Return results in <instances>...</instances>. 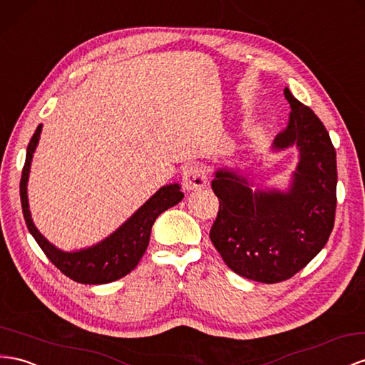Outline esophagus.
<instances>
[{"label": "esophagus", "mask_w": 365, "mask_h": 365, "mask_svg": "<svg viewBox=\"0 0 365 365\" xmlns=\"http://www.w3.org/2000/svg\"><path fill=\"white\" fill-rule=\"evenodd\" d=\"M209 184V170L204 164L192 163L182 172V185L187 190L201 189Z\"/></svg>", "instance_id": "1"}]
</instances>
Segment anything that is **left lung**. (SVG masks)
<instances>
[{
	"mask_svg": "<svg viewBox=\"0 0 365 365\" xmlns=\"http://www.w3.org/2000/svg\"><path fill=\"white\" fill-rule=\"evenodd\" d=\"M284 95L290 121L273 147H299L290 190L252 192L242 176L227 170L216 172L212 181L220 200L210 229L215 249L240 277L265 284L292 278L322 250L336 212V152L329 132L289 88Z\"/></svg>",
	"mask_w": 365,
	"mask_h": 365,
	"instance_id": "left-lung-1",
	"label": "left lung"
}]
</instances>
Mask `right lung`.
<instances>
[{"label": "right lung", "mask_w": 365, "mask_h": 365, "mask_svg": "<svg viewBox=\"0 0 365 365\" xmlns=\"http://www.w3.org/2000/svg\"><path fill=\"white\" fill-rule=\"evenodd\" d=\"M43 125L39 124L27 145L26 163L23 167L21 182H19V196H21L23 215L29 232L32 233L39 247L52 261L55 267L71 279L81 284H107L113 282L130 273L143 255L147 250L150 240L152 225L158 216L167 209L178 204L184 193L178 184L164 185L147 201L132 218L121 225L109 238L93 245L91 249L75 253H64L48 242L44 236L36 230L32 222L31 212L27 202V178L31 170L32 156L39 140Z\"/></svg>", "instance_id": "1"}]
</instances>
